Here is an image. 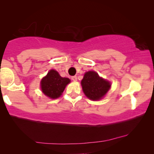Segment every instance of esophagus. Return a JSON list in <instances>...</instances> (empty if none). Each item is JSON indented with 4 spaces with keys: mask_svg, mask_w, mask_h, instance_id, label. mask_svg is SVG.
I'll return each instance as SVG.
<instances>
[{
    "mask_svg": "<svg viewBox=\"0 0 154 154\" xmlns=\"http://www.w3.org/2000/svg\"><path fill=\"white\" fill-rule=\"evenodd\" d=\"M71 79L72 81H74V82H76V81L77 80V76H72V77H71Z\"/></svg>",
    "mask_w": 154,
    "mask_h": 154,
    "instance_id": "esophagus-1",
    "label": "esophagus"
}]
</instances>
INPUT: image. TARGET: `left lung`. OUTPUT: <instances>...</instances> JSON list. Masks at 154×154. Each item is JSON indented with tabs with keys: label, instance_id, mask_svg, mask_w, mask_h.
Here are the masks:
<instances>
[{
	"label": "left lung",
	"instance_id": "1",
	"mask_svg": "<svg viewBox=\"0 0 154 154\" xmlns=\"http://www.w3.org/2000/svg\"><path fill=\"white\" fill-rule=\"evenodd\" d=\"M81 83L85 96L92 100L102 98L111 88L110 83L99 77L94 71L85 72Z\"/></svg>",
	"mask_w": 154,
	"mask_h": 154
}]
</instances>
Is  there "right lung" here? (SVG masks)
I'll use <instances>...</instances> for the list:
<instances>
[{"label": "right lung", "mask_w": 154, "mask_h": 154, "mask_svg": "<svg viewBox=\"0 0 154 154\" xmlns=\"http://www.w3.org/2000/svg\"><path fill=\"white\" fill-rule=\"evenodd\" d=\"M70 82L69 78L62 77L55 70H51L47 76L41 80V90L48 97L57 98L60 96L66 85Z\"/></svg>", "instance_id": "1"}]
</instances>
